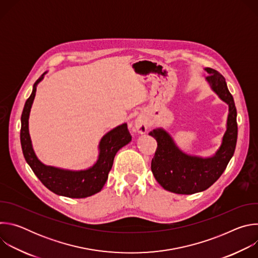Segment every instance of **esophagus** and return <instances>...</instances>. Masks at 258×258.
<instances>
[{"label":"esophagus","mask_w":258,"mask_h":258,"mask_svg":"<svg viewBox=\"0 0 258 258\" xmlns=\"http://www.w3.org/2000/svg\"><path fill=\"white\" fill-rule=\"evenodd\" d=\"M134 126L139 134H145L147 130H148V120H147L145 116L140 115L135 119Z\"/></svg>","instance_id":"1"}]
</instances>
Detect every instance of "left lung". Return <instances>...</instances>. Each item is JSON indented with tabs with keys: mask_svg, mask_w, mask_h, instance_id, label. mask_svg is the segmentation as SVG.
Masks as SVG:
<instances>
[{
	"mask_svg": "<svg viewBox=\"0 0 258 258\" xmlns=\"http://www.w3.org/2000/svg\"><path fill=\"white\" fill-rule=\"evenodd\" d=\"M204 70L209 75L205 81L211 91L229 106L227 130L215 153L209 157L187 154L162 127L154 128L149 134L155 138L158 146L151 163L154 177L164 190L175 194L191 195L208 189L223 174L236 148L238 126L234 98L218 71L208 67Z\"/></svg>",
	"mask_w": 258,
	"mask_h": 258,
	"instance_id": "8db88e82",
	"label": "left lung"
}]
</instances>
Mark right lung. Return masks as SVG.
Returning <instances> with one entry per match:
<instances>
[{
  "label": "right lung",
  "instance_id": "obj_1",
  "mask_svg": "<svg viewBox=\"0 0 258 258\" xmlns=\"http://www.w3.org/2000/svg\"><path fill=\"white\" fill-rule=\"evenodd\" d=\"M46 73L47 71L34 83L31 95L26 100L22 111L20 142L24 158L44 186L53 193L69 198L90 197L102 190L108 178V173L113 165L115 154L132 141V136L125 122L106 133L99 142L97 161L86 169L71 170L43 163L33 150L28 119L36 87L44 80Z\"/></svg>",
  "mask_w": 258,
  "mask_h": 258
}]
</instances>
